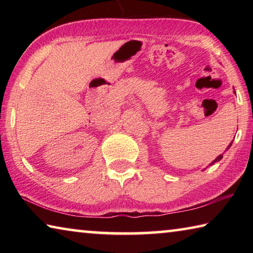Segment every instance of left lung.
<instances>
[{"label": "left lung", "mask_w": 253, "mask_h": 253, "mask_svg": "<svg viewBox=\"0 0 253 253\" xmlns=\"http://www.w3.org/2000/svg\"><path fill=\"white\" fill-rule=\"evenodd\" d=\"M231 145H232V142H231L230 143V145H229V146H228V148H226V149H229L230 147H231ZM222 157H223V155H220V156H217L216 158H215V160H214L212 163H211V164H210V165H213L214 164V163H215V162H219V161H221L222 160Z\"/></svg>", "instance_id": "left-lung-1"}]
</instances>
